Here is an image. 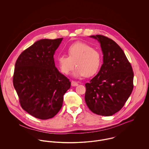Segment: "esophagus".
I'll list each match as a JSON object with an SVG mask.
<instances>
[{
    "label": "esophagus",
    "mask_w": 149,
    "mask_h": 149,
    "mask_svg": "<svg viewBox=\"0 0 149 149\" xmlns=\"http://www.w3.org/2000/svg\"><path fill=\"white\" fill-rule=\"evenodd\" d=\"M71 85L72 86H77V85H78V83L76 81H72Z\"/></svg>",
    "instance_id": "esophagus-1"
}]
</instances>
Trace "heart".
Here are the masks:
<instances>
[{
    "label": "heart",
    "mask_w": 149,
    "mask_h": 149,
    "mask_svg": "<svg viewBox=\"0 0 149 149\" xmlns=\"http://www.w3.org/2000/svg\"><path fill=\"white\" fill-rule=\"evenodd\" d=\"M68 56L60 54L57 61L61 71L68 74L77 67L73 72L76 77H91L99 70L102 63V56L99 51L92 46L81 42L71 44L67 49Z\"/></svg>",
    "instance_id": "b5f03b06"
}]
</instances>
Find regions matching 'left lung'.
<instances>
[{
    "mask_svg": "<svg viewBox=\"0 0 149 149\" xmlns=\"http://www.w3.org/2000/svg\"><path fill=\"white\" fill-rule=\"evenodd\" d=\"M90 37L100 43L103 64L97 75L85 84V103L92 112L111 116L122 108L130 96L134 72L124 52L114 41L102 35Z\"/></svg>",
    "mask_w": 149,
    "mask_h": 149,
    "instance_id": "obj_1",
    "label": "left lung"
}]
</instances>
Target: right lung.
Listing matches in <instances>:
<instances>
[{
    "instance_id": "obj_1",
    "label": "right lung",
    "mask_w": 149,
    "mask_h": 149,
    "mask_svg": "<svg viewBox=\"0 0 149 149\" xmlns=\"http://www.w3.org/2000/svg\"><path fill=\"white\" fill-rule=\"evenodd\" d=\"M63 38L44 39L25 49L15 65L13 85L22 108L33 116L46 120L61 109L69 80L55 66L53 56Z\"/></svg>"
}]
</instances>
